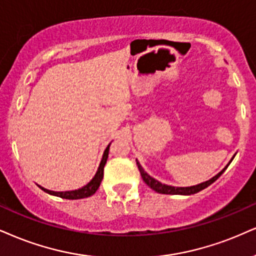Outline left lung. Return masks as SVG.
<instances>
[{"label": "left lung", "instance_id": "8db88e82", "mask_svg": "<svg viewBox=\"0 0 256 256\" xmlns=\"http://www.w3.org/2000/svg\"><path fill=\"white\" fill-rule=\"evenodd\" d=\"M232 159H234V156H232ZM232 160H230V162H232ZM229 164L224 167V168L222 170V171L218 173V174H216L215 176H214V178H211L210 180L204 182H202V184H198V185H194V186H190V188H174V186L162 184L160 182L156 180V179L152 178V176H150V174H147V173L144 171V168L141 167L140 164H138V162H136V165L138 167V171H140V173H141V176H142L144 182H146V184L150 186V188H153L154 191L159 192V194H197V192L204 190L205 188H208V186L212 184L214 182H216L217 179H218L220 176V174H222V173L226 171V167L229 166Z\"/></svg>", "mask_w": 256, "mask_h": 256}]
</instances>
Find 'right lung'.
<instances>
[{
    "label": "right lung",
    "instance_id": "obj_1",
    "mask_svg": "<svg viewBox=\"0 0 256 256\" xmlns=\"http://www.w3.org/2000/svg\"><path fill=\"white\" fill-rule=\"evenodd\" d=\"M109 147H110V144H108V147L106 148V150H104L103 158H102V160H100V167H98V170H97L96 174H94V176L92 179H91L90 182H88V184L85 185V186H83V188H78V190H74V191L56 192V191L47 190V188H41V186H39V188H41V190H44L45 192H47V194L56 196V197L64 198V200H80V198L90 197V196H92L94 192L97 191V188H100V182H102V179H103V170H104V166H106V159H108Z\"/></svg>",
    "mask_w": 256,
    "mask_h": 256
}]
</instances>
